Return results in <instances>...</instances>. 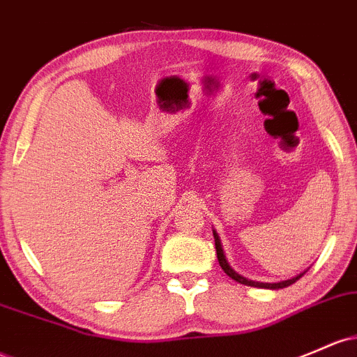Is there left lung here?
<instances>
[{
	"label": "left lung",
	"mask_w": 357,
	"mask_h": 357,
	"mask_svg": "<svg viewBox=\"0 0 357 357\" xmlns=\"http://www.w3.org/2000/svg\"><path fill=\"white\" fill-rule=\"evenodd\" d=\"M213 237H215V249H217V257H218V262H220L222 269L225 271L227 276H230L232 280H236L237 283L241 284H248V287H254V288H266V289H280V288H287L289 284H293L295 281H298L301 276H303L305 273L308 271H303L300 274H296L295 278H291V280H284V281H278V283H261V281H252V280H248V278L241 276L237 271H234L232 266L229 264V261H227L225 254H223V249H222V244H220V237H218V234L213 230Z\"/></svg>",
	"instance_id": "left-lung-1"
}]
</instances>
